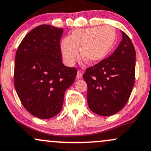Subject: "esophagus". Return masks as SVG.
<instances>
[{
	"mask_svg": "<svg viewBox=\"0 0 151 151\" xmlns=\"http://www.w3.org/2000/svg\"><path fill=\"white\" fill-rule=\"evenodd\" d=\"M83 76V72H81V70H78L77 71V79H81Z\"/></svg>",
	"mask_w": 151,
	"mask_h": 151,
	"instance_id": "obj_1",
	"label": "esophagus"
}]
</instances>
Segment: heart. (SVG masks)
Returning <instances> with one entry per match:
<instances>
[{
    "instance_id": "b5f03b06",
    "label": "heart",
    "mask_w": 151,
    "mask_h": 151,
    "mask_svg": "<svg viewBox=\"0 0 151 151\" xmlns=\"http://www.w3.org/2000/svg\"><path fill=\"white\" fill-rule=\"evenodd\" d=\"M115 30L110 26L96 27L74 31L70 38L62 41L61 50L65 63L72 65L79 57L89 64L102 61L111 50L116 41Z\"/></svg>"
}]
</instances>
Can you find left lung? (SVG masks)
Instances as JSON below:
<instances>
[{"mask_svg":"<svg viewBox=\"0 0 151 151\" xmlns=\"http://www.w3.org/2000/svg\"><path fill=\"white\" fill-rule=\"evenodd\" d=\"M122 40L107 59L86 69L87 102L90 110L101 116L115 115L129 99L135 80L136 51L129 37L121 31Z\"/></svg>","mask_w":151,"mask_h":151,"instance_id":"left-lung-1","label":"left lung"}]
</instances>
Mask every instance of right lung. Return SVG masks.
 I'll return each instance as SVG.
<instances>
[{
    "label": "right lung",
    "mask_w": 151,
    "mask_h": 151,
    "mask_svg": "<svg viewBox=\"0 0 151 151\" xmlns=\"http://www.w3.org/2000/svg\"><path fill=\"white\" fill-rule=\"evenodd\" d=\"M63 29L41 24L25 36L14 61V87L22 104L40 119L55 117L63 108L65 92L77 70L62 62Z\"/></svg>",
    "instance_id": "obj_1"
}]
</instances>
